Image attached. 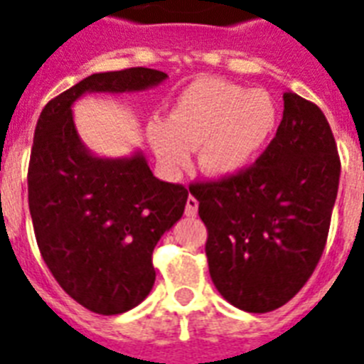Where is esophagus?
<instances>
[{
  "label": "esophagus",
  "mask_w": 364,
  "mask_h": 364,
  "mask_svg": "<svg viewBox=\"0 0 364 364\" xmlns=\"http://www.w3.org/2000/svg\"><path fill=\"white\" fill-rule=\"evenodd\" d=\"M197 210H199V203L195 199L193 195H189L188 203H186V215L188 218H195L197 215Z\"/></svg>",
  "instance_id": "1"
}]
</instances>
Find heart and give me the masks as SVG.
I'll return each mask as SVG.
<instances>
[{
	"label": "heart",
	"mask_w": 364,
	"mask_h": 364,
	"mask_svg": "<svg viewBox=\"0 0 364 364\" xmlns=\"http://www.w3.org/2000/svg\"><path fill=\"white\" fill-rule=\"evenodd\" d=\"M277 124V102L268 91L204 77L180 92L167 121L152 122L146 137L171 178L188 167L191 149H199L204 175L229 178L257 160Z\"/></svg>",
	"instance_id": "heart-1"
}]
</instances>
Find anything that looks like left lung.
Wrapping results in <instances>:
<instances>
[{
  "label": "left lung",
  "instance_id": "8db88e82",
  "mask_svg": "<svg viewBox=\"0 0 364 364\" xmlns=\"http://www.w3.org/2000/svg\"><path fill=\"white\" fill-rule=\"evenodd\" d=\"M283 121L257 164L191 186L208 229L206 257L218 292L245 312H269L307 283L326 247L341 160L322 109L283 95Z\"/></svg>",
  "mask_w": 364,
  "mask_h": 364
}]
</instances>
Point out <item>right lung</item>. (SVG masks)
<instances>
[{"label":"right lung","mask_w":364,"mask_h":364,"mask_svg":"<svg viewBox=\"0 0 364 364\" xmlns=\"http://www.w3.org/2000/svg\"><path fill=\"white\" fill-rule=\"evenodd\" d=\"M165 80L143 67L92 74L48 102L35 128L27 191L38 249L63 290L96 314H121L149 296L152 251L184 214L188 189L156 178L139 149L95 154L72 106L92 92H139Z\"/></svg>","instance_id":"1"}]
</instances>
